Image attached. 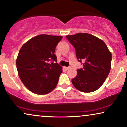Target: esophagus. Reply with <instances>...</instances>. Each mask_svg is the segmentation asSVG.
Segmentation results:
<instances>
[{"mask_svg":"<svg viewBox=\"0 0 127 127\" xmlns=\"http://www.w3.org/2000/svg\"><path fill=\"white\" fill-rule=\"evenodd\" d=\"M70 68V67H65V68L66 70H68Z\"/></svg>","mask_w":127,"mask_h":127,"instance_id":"1","label":"esophagus"}]
</instances>
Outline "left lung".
<instances>
[{
  "instance_id": "1",
  "label": "left lung",
  "mask_w": 127,
  "mask_h": 127,
  "mask_svg": "<svg viewBox=\"0 0 127 127\" xmlns=\"http://www.w3.org/2000/svg\"><path fill=\"white\" fill-rule=\"evenodd\" d=\"M75 47L79 62L83 60V68L77 70L73 85L80 91L91 93L101 87L111 68L112 54L101 39L88 33H79L66 36Z\"/></svg>"
}]
</instances>
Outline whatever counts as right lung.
Returning <instances> with one entry per match:
<instances>
[{"instance_id": "1", "label": "right lung", "mask_w": 127, "mask_h": 127, "mask_svg": "<svg viewBox=\"0 0 127 127\" xmlns=\"http://www.w3.org/2000/svg\"><path fill=\"white\" fill-rule=\"evenodd\" d=\"M63 36L40 34L23 45L16 60L20 79L29 91L43 95L56 87L62 67L54 54L57 45Z\"/></svg>"}]
</instances>
